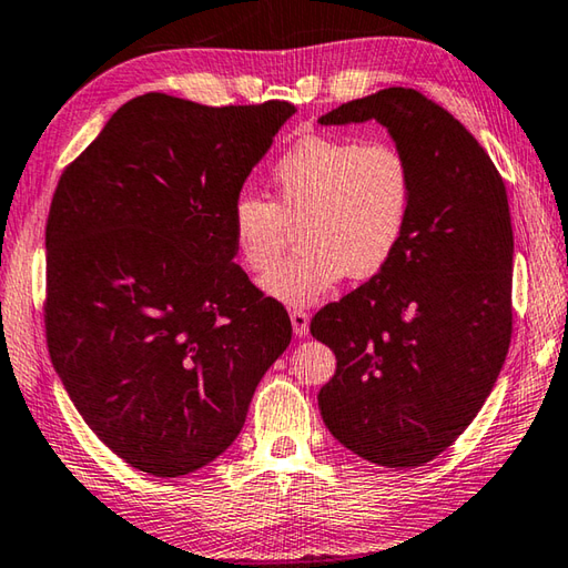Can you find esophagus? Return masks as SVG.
<instances>
[{"instance_id": "1", "label": "esophagus", "mask_w": 568, "mask_h": 568, "mask_svg": "<svg viewBox=\"0 0 568 568\" xmlns=\"http://www.w3.org/2000/svg\"><path fill=\"white\" fill-rule=\"evenodd\" d=\"M288 318H292V326H294L296 336L308 334V314L304 312V308H292V312H288Z\"/></svg>"}]
</instances>
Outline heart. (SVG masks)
Listing matches in <instances>:
<instances>
[{
	"label": "heart",
	"mask_w": 568,
	"mask_h": 568,
	"mask_svg": "<svg viewBox=\"0 0 568 568\" xmlns=\"http://www.w3.org/2000/svg\"><path fill=\"white\" fill-rule=\"evenodd\" d=\"M274 200L242 192L230 224L247 270L278 261L291 227L302 226L305 252L262 280L288 306L324 298L344 276L366 282L388 270L408 237L417 178L413 158L393 141L306 135L272 165Z\"/></svg>",
	"instance_id": "heart-1"
}]
</instances>
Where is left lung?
<instances>
[{
    "label": "left lung",
    "mask_w": 568,
    "mask_h": 568,
    "mask_svg": "<svg viewBox=\"0 0 568 568\" xmlns=\"http://www.w3.org/2000/svg\"><path fill=\"white\" fill-rule=\"evenodd\" d=\"M378 121L413 158L415 212L388 270L312 318L336 353L318 390L328 433L383 467L445 453L491 393L511 341L507 187L475 135L415 89H383L318 118Z\"/></svg>",
    "instance_id": "left-lung-1"
}]
</instances>
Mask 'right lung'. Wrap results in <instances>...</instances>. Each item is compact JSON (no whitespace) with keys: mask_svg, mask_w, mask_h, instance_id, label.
I'll use <instances>...</instances> for the list:
<instances>
[{"mask_svg":"<svg viewBox=\"0 0 568 568\" xmlns=\"http://www.w3.org/2000/svg\"><path fill=\"white\" fill-rule=\"evenodd\" d=\"M294 111L145 93L59 178L49 356L85 425L141 473L180 477L227 450L292 341L286 308L232 262L230 210Z\"/></svg>","mask_w":568,"mask_h":568,"instance_id":"add662e5","label":"right lung"}]
</instances>
